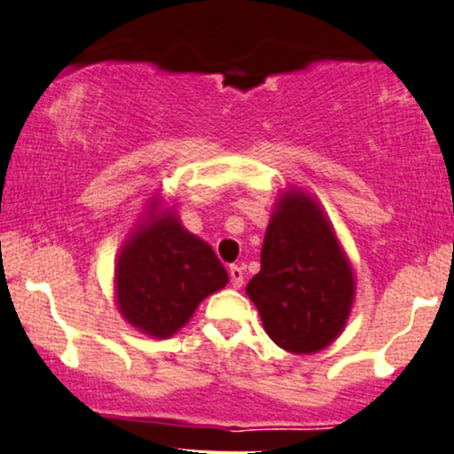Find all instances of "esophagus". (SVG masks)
<instances>
[{"instance_id":"34e87169","label":"esophagus","mask_w":454,"mask_h":454,"mask_svg":"<svg viewBox=\"0 0 454 454\" xmlns=\"http://www.w3.org/2000/svg\"><path fill=\"white\" fill-rule=\"evenodd\" d=\"M229 278H231V286L235 290H239L241 286H244V270L238 264H233V267H229Z\"/></svg>"}]
</instances>
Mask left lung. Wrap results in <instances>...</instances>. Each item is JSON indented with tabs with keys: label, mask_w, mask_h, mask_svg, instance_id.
<instances>
[{
	"label": "left lung",
	"mask_w": 454,
	"mask_h": 454,
	"mask_svg": "<svg viewBox=\"0 0 454 454\" xmlns=\"http://www.w3.org/2000/svg\"><path fill=\"white\" fill-rule=\"evenodd\" d=\"M279 348L313 355L333 342L355 302V273L327 215L290 187L270 215L261 270L246 286Z\"/></svg>",
	"instance_id": "obj_1"
}]
</instances>
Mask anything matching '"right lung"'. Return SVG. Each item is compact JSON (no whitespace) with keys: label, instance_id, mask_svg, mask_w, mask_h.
I'll list each match as a JSON object with an SVG mask.
<instances>
[{"label":"right lung","instance_id":"1","mask_svg":"<svg viewBox=\"0 0 454 454\" xmlns=\"http://www.w3.org/2000/svg\"><path fill=\"white\" fill-rule=\"evenodd\" d=\"M229 275L204 239L187 231L173 210L148 206L145 221L116 258L114 294L121 315L141 333L175 335L206 296L223 290Z\"/></svg>","mask_w":454,"mask_h":454}]
</instances>
